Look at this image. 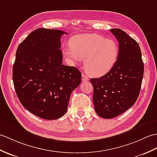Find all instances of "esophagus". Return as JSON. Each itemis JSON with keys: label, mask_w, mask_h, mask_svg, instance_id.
Segmentation results:
<instances>
[{"label": "esophagus", "mask_w": 157, "mask_h": 157, "mask_svg": "<svg viewBox=\"0 0 157 157\" xmlns=\"http://www.w3.org/2000/svg\"><path fill=\"white\" fill-rule=\"evenodd\" d=\"M82 79L83 82H86V81H88V80H89L88 78H87V76L83 74H82Z\"/></svg>", "instance_id": "34e87169"}]
</instances>
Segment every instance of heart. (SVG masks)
<instances>
[{
  "label": "heart",
  "mask_w": 157,
  "mask_h": 157,
  "mask_svg": "<svg viewBox=\"0 0 157 157\" xmlns=\"http://www.w3.org/2000/svg\"><path fill=\"white\" fill-rule=\"evenodd\" d=\"M71 46L65 49L69 59L77 63L85 59L89 74L101 76L114 66L119 56V47L114 40L98 34H82L73 37Z\"/></svg>",
  "instance_id": "b5f03b06"
}]
</instances>
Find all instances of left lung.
<instances>
[{"label": "left lung", "mask_w": 157, "mask_h": 157, "mask_svg": "<svg viewBox=\"0 0 157 157\" xmlns=\"http://www.w3.org/2000/svg\"><path fill=\"white\" fill-rule=\"evenodd\" d=\"M110 31L119 43V56L114 66L99 78L90 79L94 87L93 101L98 116L110 119L132 107L139 96L144 63L139 45L124 31Z\"/></svg>", "instance_id": "left-lung-1"}]
</instances>
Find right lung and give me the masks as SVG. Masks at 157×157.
I'll return each instance as SVG.
<instances>
[{
    "mask_svg": "<svg viewBox=\"0 0 157 157\" xmlns=\"http://www.w3.org/2000/svg\"><path fill=\"white\" fill-rule=\"evenodd\" d=\"M57 29L39 28L22 41L16 52L13 79L23 106L45 120L66 114L71 92L82 82L74 66L62 64L61 37Z\"/></svg>",
    "mask_w": 157,
    "mask_h": 157,
    "instance_id": "right-lung-1",
    "label": "right lung"
}]
</instances>
